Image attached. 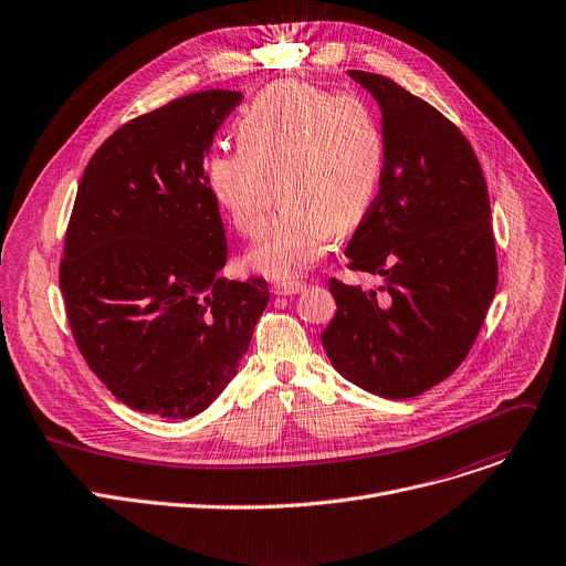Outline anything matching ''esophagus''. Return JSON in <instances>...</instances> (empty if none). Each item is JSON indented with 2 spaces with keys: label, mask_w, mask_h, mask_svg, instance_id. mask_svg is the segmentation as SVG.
I'll return each instance as SVG.
<instances>
[{
  "label": "esophagus",
  "mask_w": 566,
  "mask_h": 566,
  "mask_svg": "<svg viewBox=\"0 0 566 566\" xmlns=\"http://www.w3.org/2000/svg\"><path fill=\"white\" fill-rule=\"evenodd\" d=\"M300 291H305L303 282H277V284H273L275 295H297Z\"/></svg>",
  "instance_id": "obj_1"
}]
</instances>
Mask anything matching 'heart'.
Instances as JSON below:
<instances>
[{
	"instance_id": "heart-1",
	"label": "heart",
	"mask_w": 566,
	"mask_h": 566,
	"mask_svg": "<svg viewBox=\"0 0 566 566\" xmlns=\"http://www.w3.org/2000/svg\"><path fill=\"white\" fill-rule=\"evenodd\" d=\"M234 134L239 149L205 161L207 191L241 234H254L275 186L282 207L248 261L266 277L293 280L323 256L332 230L348 232L366 216L385 164L378 120L353 95L282 82L241 111Z\"/></svg>"
}]
</instances>
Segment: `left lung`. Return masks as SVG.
<instances>
[{
	"label": "left lung",
	"instance_id": "1",
	"mask_svg": "<svg viewBox=\"0 0 566 566\" xmlns=\"http://www.w3.org/2000/svg\"><path fill=\"white\" fill-rule=\"evenodd\" d=\"M380 104V193L355 230L348 269L378 291L329 280L336 314L321 334L332 366L357 387L413 398L464 361L499 284L492 209L464 134L389 77L348 70Z\"/></svg>",
	"mask_w": 566,
	"mask_h": 566
}]
</instances>
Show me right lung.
Here are the masks:
<instances>
[{
	"label": "right lung",
	"mask_w": 566,
	"mask_h": 566,
	"mask_svg": "<svg viewBox=\"0 0 566 566\" xmlns=\"http://www.w3.org/2000/svg\"><path fill=\"white\" fill-rule=\"evenodd\" d=\"M239 91L168 102L113 132L88 161L59 284L91 370L127 407L161 419L207 409L237 375L269 284L224 280L205 157Z\"/></svg>",
	"instance_id": "add662e5"
}]
</instances>
